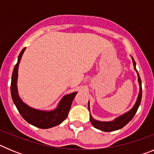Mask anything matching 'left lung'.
Returning <instances> with one entry per match:
<instances>
[{"label": "left lung", "instance_id": "1", "mask_svg": "<svg viewBox=\"0 0 154 154\" xmlns=\"http://www.w3.org/2000/svg\"><path fill=\"white\" fill-rule=\"evenodd\" d=\"M132 60H133V67H134V70L137 72V77H138V82L139 85H140V92H139L138 97H137V102L134 104L133 108L128 111L126 113L123 114V115L119 116L117 118H116L115 119H113L112 121H108V122H105V121H99L96 120V119H94L92 117L91 114H89V120H90L91 123H92V126L95 128L98 129V130H100L104 132H112L115 131V130H117L123 128V126H126L130 120L133 118V116H135L136 112H137V109H138L140 105L141 99H142V82H141L140 77V75H139L138 72H137V69H136V62L133 59V57L131 56ZM88 108L89 110L90 111V107H89V102L88 103Z\"/></svg>", "mask_w": 154, "mask_h": 154}]
</instances>
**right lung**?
<instances>
[{
    "label": "right lung",
    "instance_id": "1",
    "mask_svg": "<svg viewBox=\"0 0 154 154\" xmlns=\"http://www.w3.org/2000/svg\"><path fill=\"white\" fill-rule=\"evenodd\" d=\"M26 48H23L17 58V62L14 68L11 84V97L14 105L17 107L18 112L23 118L30 124L41 129H48L57 125H59L66 119L72 103L77 92L65 95L60 100L58 106L53 110L45 111L39 110L30 107L21 100L17 92V75H18V67L21 62L23 53Z\"/></svg>",
    "mask_w": 154,
    "mask_h": 154
}]
</instances>
